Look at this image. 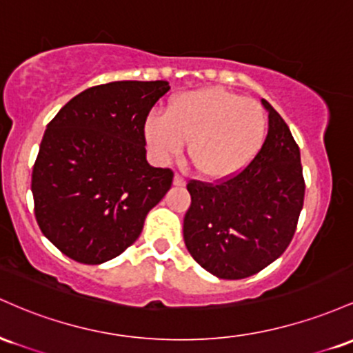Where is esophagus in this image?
<instances>
[{"label": "esophagus", "instance_id": "34e87169", "mask_svg": "<svg viewBox=\"0 0 353 353\" xmlns=\"http://www.w3.org/2000/svg\"><path fill=\"white\" fill-rule=\"evenodd\" d=\"M185 183H187V180H185V176H181L180 173H176V175L173 176V185H176V187H183Z\"/></svg>", "mask_w": 353, "mask_h": 353}]
</instances>
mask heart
I'll use <instances>...</instances> for the list:
<instances>
[{"instance_id":"1","label":"heart","mask_w":353,"mask_h":353,"mask_svg":"<svg viewBox=\"0 0 353 353\" xmlns=\"http://www.w3.org/2000/svg\"><path fill=\"white\" fill-rule=\"evenodd\" d=\"M268 134V114L259 101L223 88L181 93L165 114L145 123V141L160 161L188 143V158L200 175L223 180L241 172L259 155Z\"/></svg>"}]
</instances>
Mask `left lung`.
<instances>
[{"label":"left lung","instance_id":"8db88e82","mask_svg":"<svg viewBox=\"0 0 353 353\" xmlns=\"http://www.w3.org/2000/svg\"><path fill=\"white\" fill-rule=\"evenodd\" d=\"M262 103L268 134L259 155L216 183L187 185L192 205L183 220L185 245L219 279H247L275 262L294 239L303 207L300 148L283 118Z\"/></svg>","mask_w":353,"mask_h":353}]
</instances>
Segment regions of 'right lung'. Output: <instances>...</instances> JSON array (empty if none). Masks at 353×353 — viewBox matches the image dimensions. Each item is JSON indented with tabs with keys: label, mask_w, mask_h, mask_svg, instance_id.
<instances>
[{
	"label": "right lung",
	"mask_w": 353,
	"mask_h": 353,
	"mask_svg": "<svg viewBox=\"0 0 353 353\" xmlns=\"http://www.w3.org/2000/svg\"><path fill=\"white\" fill-rule=\"evenodd\" d=\"M168 81H113L81 91L46 126L31 175L34 216L59 252L86 265L123 253L173 172L146 161L145 123Z\"/></svg>",
	"instance_id": "right-lung-1"
}]
</instances>
